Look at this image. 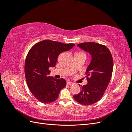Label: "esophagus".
I'll use <instances>...</instances> for the list:
<instances>
[{"instance_id": "obj_1", "label": "esophagus", "mask_w": 132, "mask_h": 132, "mask_svg": "<svg viewBox=\"0 0 132 132\" xmlns=\"http://www.w3.org/2000/svg\"><path fill=\"white\" fill-rule=\"evenodd\" d=\"M67 85H73V82H70V81H67Z\"/></svg>"}]
</instances>
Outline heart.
Wrapping results in <instances>:
<instances>
[{
    "label": "heart",
    "mask_w": 132,
    "mask_h": 132,
    "mask_svg": "<svg viewBox=\"0 0 132 132\" xmlns=\"http://www.w3.org/2000/svg\"><path fill=\"white\" fill-rule=\"evenodd\" d=\"M75 54H84L82 52H76Z\"/></svg>",
    "instance_id": "b5f03b06"
}]
</instances>
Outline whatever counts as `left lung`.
Returning a JSON list of instances; mask_svg holds the SVG:
<instances>
[{"label": "left lung", "instance_id": "1", "mask_svg": "<svg viewBox=\"0 0 132 132\" xmlns=\"http://www.w3.org/2000/svg\"><path fill=\"white\" fill-rule=\"evenodd\" d=\"M78 46L89 52L92 58L86 71L87 84L81 86L80 93L73 97L80 104L88 106L98 102L104 95L112 75L113 61L105 45L89 42Z\"/></svg>", "mask_w": 132, "mask_h": 132}]
</instances>
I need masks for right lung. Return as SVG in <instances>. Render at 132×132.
<instances>
[{"instance_id": "right-lung-1", "label": "right lung", "mask_w": 132, "mask_h": 132, "mask_svg": "<svg viewBox=\"0 0 132 132\" xmlns=\"http://www.w3.org/2000/svg\"><path fill=\"white\" fill-rule=\"evenodd\" d=\"M74 45L46 39L36 43L29 51L25 63V78L31 93L39 102L48 103L55 101L60 91L66 86L65 79L49 76V68L55 67L60 53L70 50Z\"/></svg>"}]
</instances>
